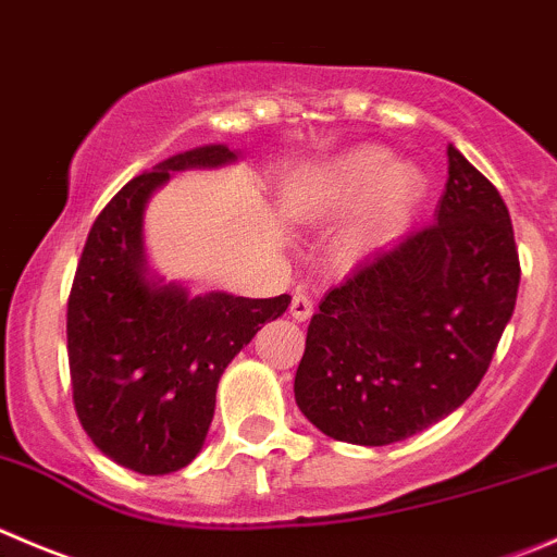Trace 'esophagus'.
I'll use <instances>...</instances> for the list:
<instances>
[{
    "mask_svg": "<svg viewBox=\"0 0 557 557\" xmlns=\"http://www.w3.org/2000/svg\"><path fill=\"white\" fill-rule=\"evenodd\" d=\"M290 315L296 318V321H307V318L312 315V299L307 294H294V299H290Z\"/></svg>",
    "mask_w": 557,
    "mask_h": 557,
    "instance_id": "esophagus-1",
    "label": "esophagus"
}]
</instances>
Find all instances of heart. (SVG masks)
<instances>
[{
    "label": "heart",
    "mask_w": 557,
    "mask_h": 557,
    "mask_svg": "<svg viewBox=\"0 0 557 557\" xmlns=\"http://www.w3.org/2000/svg\"><path fill=\"white\" fill-rule=\"evenodd\" d=\"M419 187H422V176L413 165H394L392 169V160L383 149H359L334 165L326 182V201L337 209H350L381 193L377 220L364 225L350 239L356 247H361L375 239L386 225H392L408 209Z\"/></svg>",
    "instance_id": "obj_1"
}]
</instances>
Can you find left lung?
Returning a JSON list of instances; mask_svg holds the SVG:
<instances>
[{"label":"left lung","mask_w":557,"mask_h":557,"mask_svg":"<svg viewBox=\"0 0 557 557\" xmlns=\"http://www.w3.org/2000/svg\"><path fill=\"white\" fill-rule=\"evenodd\" d=\"M435 223L356 263L307 326L301 413L334 441L386 446L460 408L515 312L520 256L493 182L449 144Z\"/></svg>","instance_id":"obj_1"}]
</instances>
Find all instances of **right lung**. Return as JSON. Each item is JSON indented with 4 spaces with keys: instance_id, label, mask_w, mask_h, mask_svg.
<instances>
[{
    "instance_id": "1",
    "label": "right lung",
    "mask_w": 557,
    "mask_h": 557,
    "mask_svg": "<svg viewBox=\"0 0 557 557\" xmlns=\"http://www.w3.org/2000/svg\"><path fill=\"white\" fill-rule=\"evenodd\" d=\"M223 144L198 147L129 180L86 236L67 299L73 403L91 444L144 476L174 473L201 451L228 361L288 294L245 299L190 296L152 277L144 256V207L174 171L234 163Z\"/></svg>"
}]
</instances>
